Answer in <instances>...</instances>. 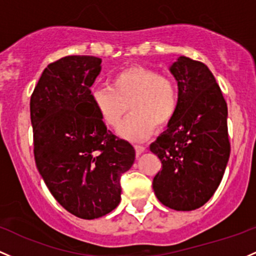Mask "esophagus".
I'll list each match as a JSON object with an SVG mask.
<instances>
[{
    "label": "esophagus",
    "mask_w": 256,
    "mask_h": 256,
    "mask_svg": "<svg viewBox=\"0 0 256 256\" xmlns=\"http://www.w3.org/2000/svg\"><path fill=\"white\" fill-rule=\"evenodd\" d=\"M146 146H142V144H134V150H136V156H141L143 152L146 150Z\"/></svg>",
    "instance_id": "obj_1"
}]
</instances>
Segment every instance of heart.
Instances as JSON below:
<instances>
[{
    "label": "heart",
    "instance_id": "b5f03b06",
    "mask_svg": "<svg viewBox=\"0 0 256 256\" xmlns=\"http://www.w3.org/2000/svg\"><path fill=\"white\" fill-rule=\"evenodd\" d=\"M91 102L100 120L116 128L130 106L133 114L119 128L130 141H143L156 128H164L175 118L180 90L175 78L156 70L134 66L113 75L110 86L91 90Z\"/></svg>",
    "mask_w": 256,
    "mask_h": 256
}]
</instances>
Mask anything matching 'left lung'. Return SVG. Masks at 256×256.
<instances>
[{
	"mask_svg": "<svg viewBox=\"0 0 256 256\" xmlns=\"http://www.w3.org/2000/svg\"><path fill=\"white\" fill-rule=\"evenodd\" d=\"M170 70L180 106L168 130L150 146L162 162L153 190L165 206L190 212L204 206L222 180L231 152L227 104L204 63L181 56Z\"/></svg>",
	"mask_w": 256,
	"mask_h": 256,
	"instance_id": "obj_1",
	"label": "left lung"
}]
</instances>
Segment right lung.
I'll return each mask as SVG.
<instances>
[{
  "instance_id": "right-lung-1",
  "label": "right lung",
  "mask_w": 256,
  "mask_h": 256,
  "mask_svg": "<svg viewBox=\"0 0 256 256\" xmlns=\"http://www.w3.org/2000/svg\"><path fill=\"white\" fill-rule=\"evenodd\" d=\"M100 58L66 56L47 66L30 98L34 156L56 200L92 220L119 206L120 178L134 162V147L100 120L90 87Z\"/></svg>"
}]
</instances>
